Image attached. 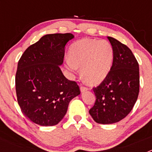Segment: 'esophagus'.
<instances>
[{"label": "esophagus", "mask_w": 152, "mask_h": 152, "mask_svg": "<svg viewBox=\"0 0 152 152\" xmlns=\"http://www.w3.org/2000/svg\"><path fill=\"white\" fill-rule=\"evenodd\" d=\"M88 90V88H86V87H84V86H80V91L81 92H84V91H87Z\"/></svg>", "instance_id": "obj_1"}]
</instances>
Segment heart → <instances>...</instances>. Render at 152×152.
Instances as JSON below:
<instances>
[{"mask_svg": "<svg viewBox=\"0 0 152 152\" xmlns=\"http://www.w3.org/2000/svg\"><path fill=\"white\" fill-rule=\"evenodd\" d=\"M66 67L75 72L81 68V76L90 84H99L108 75L113 61V49L107 40L82 39L71 46Z\"/></svg>", "mask_w": 152, "mask_h": 152, "instance_id": "1", "label": "heart"}]
</instances>
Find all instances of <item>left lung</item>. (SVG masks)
<instances>
[{"label":"left lung","mask_w":152,"mask_h":152,"mask_svg":"<svg viewBox=\"0 0 152 152\" xmlns=\"http://www.w3.org/2000/svg\"><path fill=\"white\" fill-rule=\"evenodd\" d=\"M107 39L113 61L107 77L96 88L94 105L89 113L96 123L112 124L124 119L133 108L139 93V67L133 53L116 39Z\"/></svg>","instance_id":"obj_1"}]
</instances>
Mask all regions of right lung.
Returning <instances> with one entry per match:
<instances>
[{
	"mask_svg": "<svg viewBox=\"0 0 152 152\" xmlns=\"http://www.w3.org/2000/svg\"><path fill=\"white\" fill-rule=\"evenodd\" d=\"M74 36L55 33L43 36L23 52L17 64L15 84L22 112L36 124L57 125L66 114L68 104L80 94L73 80L60 69L64 46Z\"/></svg>",
	"mask_w": 152,
	"mask_h": 152,
	"instance_id": "1",
	"label": "right lung"
}]
</instances>
